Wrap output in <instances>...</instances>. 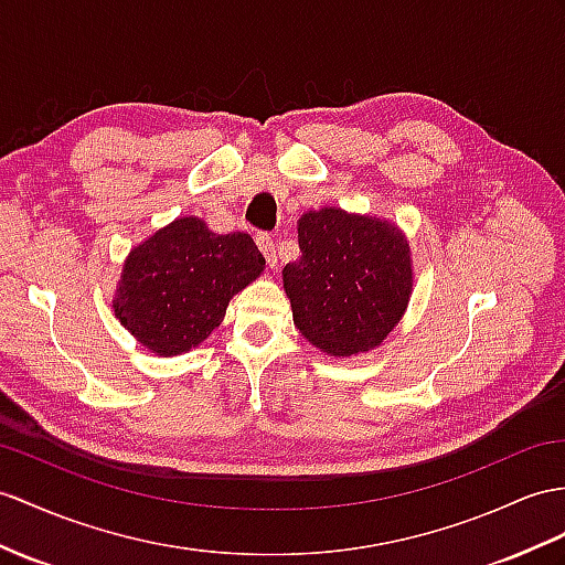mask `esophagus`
<instances>
[{"mask_svg":"<svg viewBox=\"0 0 565 565\" xmlns=\"http://www.w3.org/2000/svg\"><path fill=\"white\" fill-rule=\"evenodd\" d=\"M256 244H258V249L264 252L268 266L278 268V246H275V242H273L268 232H260V235H256Z\"/></svg>","mask_w":565,"mask_h":565,"instance_id":"1","label":"esophagus"}]
</instances>
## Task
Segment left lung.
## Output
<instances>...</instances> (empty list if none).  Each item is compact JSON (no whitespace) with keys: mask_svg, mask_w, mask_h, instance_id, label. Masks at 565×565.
Instances as JSON below:
<instances>
[{"mask_svg":"<svg viewBox=\"0 0 565 565\" xmlns=\"http://www.w3.org/2000/svg\"><path fill=\"white\" fill-rule=\"evenodd\" d=\"M297 237L301 256L282 268V285L299 333L330 356L381 345L412 295L403 232L330 205L301 215Z\"/></svg>","mask_w":565,"mask_h":565,"instance_id":"8db88e82","label":"left lung"}]
</instances>
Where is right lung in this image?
I'll return each instance as SVG.
<instances>
[{"label":"right lung","mask_w":565,"mask_h":565,"mask_svg":"<svg viewBox=\"0 0 565 565\" xmlns=\"http://www.w3.org/2000/svg\"><path fill=\"white\" fill-rule=\"evenodd\" d=\"M264 268V254L244 232L215 235L194 215L177 217L134 246L113 309L146 350L174 356L209 338L230 299Z\"/></svg>","instance_id":"right-lung-1"}]
</instances>
